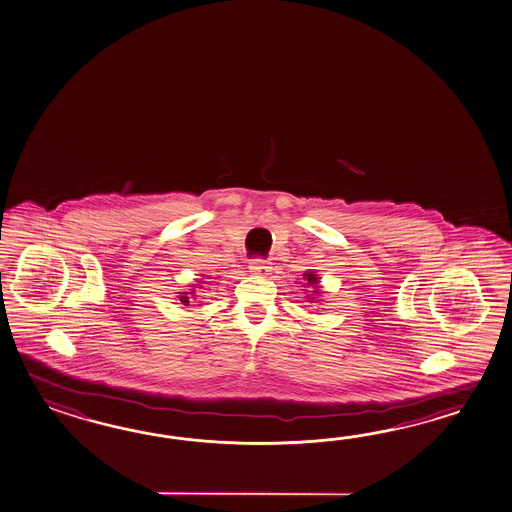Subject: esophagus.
Here are the masks:
<instances>
[{
  "label": "esophagus",
  "instance_id": "34e87169",
  "mask_svg": "<svg viewBox=\"0 0 512 512\" xmlns=\"http://www.w3.org/2000/svg\"><path fill=\"white\" fill-rule=\"evenodd\" d=\"M250 273L254 274H269L271 271V265L267 260H263V258H252L249 263Z\"/></svg>",
  "mask_w": 512,
  "mask_h": 512
}]
</instances>
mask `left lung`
Segmentation results:
<instances>
[{
	"label": "left lung",
	"instance_id": "obj_1",
	"mask_svg": "<svg viewBox=\"0 0 512 512\" xmlns=\"http://www.w3.org/2000/svg\"><path fill=\"white\" fill-rule=\"evenodd\" d=\"M304 276H306V280H308V284H311V286H313V284H317V282H319V278H317V274L306 273V274H304ZM315 293H317V291H315Z\"/></svg>",
	"mask_w": 512,
	"mask_h": 512
}]
</instances>
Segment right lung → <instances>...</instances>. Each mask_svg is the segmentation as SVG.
Masks as SVG:
<instances>
[{"label":"right lung","mask_w":512,"mask_h":512,"mask_svg":"<svg viewBox=\"0 0 512 512\" xmlns=\"http://www.w3.org/2000/svg\"><path fill=\"white\" fill-rule=\"evenodd\" d=\"M188 293H184V297H180V300L184 302V306H190V297H186Z\"/></svg>","instance_id":"1"}]
</instances>
